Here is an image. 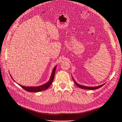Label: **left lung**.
<instances>
[{
	"mask_svg": "<svg viewBox=\"0 0 122 122\" xmlns=\"http://www.w3.org/2000/svg\"><path fill=\"white\" fill-rule=\"evenodd\" d=\"M73 80L74 81V82L75 83V84L77 85V86H78L79 88H83V89H86V90H96V89H97V88H99L100 87H102L103 86H104V84H103L102 85H101V86H95V87H90V86H81V85H80L78 83H76L74 79H73Z\"/></svg>",
	"mask_w": 122,
	"mask_h": 122,
	"instance_id": "left-lung-1",
	"label": "left lung"
}]
</instances>
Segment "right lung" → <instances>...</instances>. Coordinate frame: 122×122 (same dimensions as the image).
<instances>
[{
  "label": "right lung",
  "instance_id": "add662e5",
  "mask_svg": "<svg viewBox=\"0 0 122 122\" xmlns=\"http://www.w3.org/2000/svg\"><path fill=\"white\" fill-rule=\"evenodd\" d=\"M56 66H55V67L54 68L49 81L47 82L46 83L42 85V86H35V87L34 86L30 87V86H21L20 84H19V85L22 87L24 90L29 92H38L42 91H45V90H47L48 88H49V87L51 86V83H52L53 82V80L55 75V70H56Z\"/></svg>",
  "mask_w": 122,
  "mask_h": 122
}]
</instances>
